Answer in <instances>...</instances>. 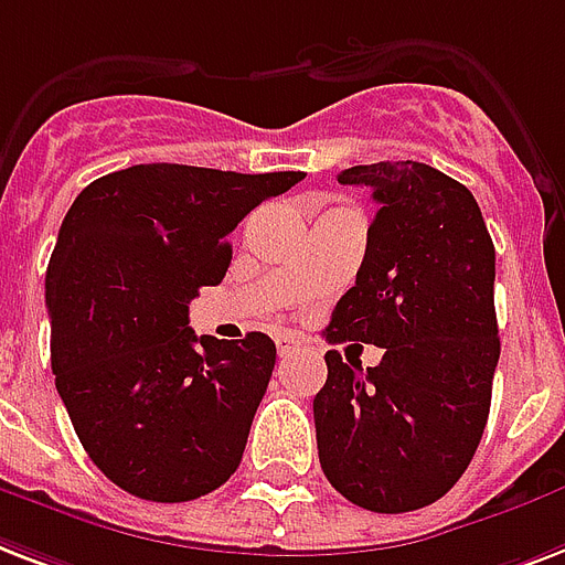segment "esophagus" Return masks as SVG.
I'll use <instances>...</instances> for the list:
<instances>
[{
	"mask_svg": "<svg viewBox=\"0 0 565 565\" xmlns=\"http://www.w3.org/2000/svg\"><path fill=\"white\" fill-rule=\"evenodd\" d=\"M275 347H278V355L287 359V355H292V352L299 350V340L290 338V334H278V338H275Z\"/></svg>",
	"mask_w": 565,
	"mask_h": 565,
	"instance_id": "esophagus-1",
	"label": "esophagus"
}]
</instances>
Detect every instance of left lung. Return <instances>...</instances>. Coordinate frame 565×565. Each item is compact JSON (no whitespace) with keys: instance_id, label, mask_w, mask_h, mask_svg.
Here are the masks:
<instances>
[{"instance_id":"left-lung-1","label":"left lung","mask_w":565,"mask_h":565,"mask_svg":"<svg viewBox=\"0 0 565 565\" xmlns=\"http://www.w3.org/2000/svg\"><path fill=\"white\" fill-rule=\"evenodd\" d=\"M379 204L355 287L326 338L382 347L376 367L326 352L313 397L322 473L370 512H412L445 498L483 438L501 359L494 245L473 195L424 162L340 171Z\"/></svg>"}]
</instances>
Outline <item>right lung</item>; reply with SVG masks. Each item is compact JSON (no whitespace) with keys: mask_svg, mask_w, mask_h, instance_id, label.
<instances>
[{"mask_svg":"<svg viewBox=\"0 0 565 565\" xmlns=\"http://www.w3.org/2000/svg\"><path fill=\"white\" fill-rule=\"evenodd\" d=\"M301 178L150 162L88 183L64 215L46 266L55 387L124 492L195 501L239 468L275 343L198 338L189 301L225 278L227 234Z\"/></svg>","mask_w":565,"mask_h":565,"instance_id":"right-lung-1","label":"right lung"}]
</instances>
